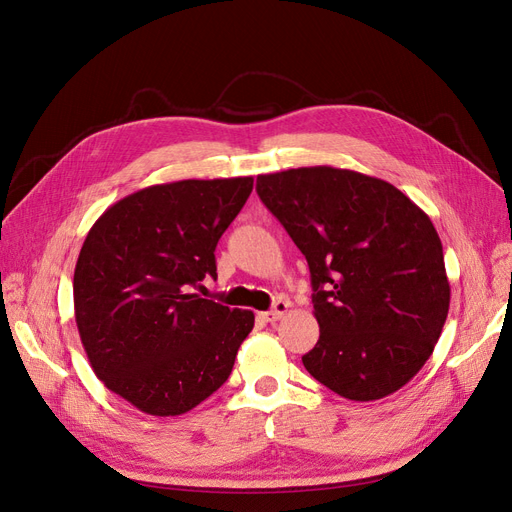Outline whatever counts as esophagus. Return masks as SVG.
<instances>
[{"label": "esophagus", "instance_id": "1", "mask_svg": "<svg viewBox=\"0 0 512 512\" xmlns=\"http://www.w3.org/2000/svg\"><path fill=\"white\" fill-rule=\"evenodd\" d=\"M288 307H291V303L284 301V299H278V301L274 303V309H270V311H263L261 318H263L265 322H272V324H274V322H278V320L286 314Z\"/></svg>", "mask_w": 512, "mask_h": 512}]
</instances>
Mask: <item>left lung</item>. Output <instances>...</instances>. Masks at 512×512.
Segmentation results:
<instances>
[{
    "label": "left lung",
    "mask_w": 512,
    "mask_h": 512,
    "mask_svg": "<svg viewBox=\"0 0 512 512\" xmlns=\"http://www.w3.org/2000/svg\"><path fill=\"white\" fill-rule=\"evenodd\" d=\"M257 194L309 265L320 339L305 370L353 402L410 383L450 309L429 215L379 177L328 165L257 175Z\"/></svg>",
    "instance_id": "obj_1"
}]
</instances>
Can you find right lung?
<instances>
[{"label": "right lung", "instance_id": "right-lung-1", "mask_svg": "<svg viewBox=\"0 0 512 512\" xmlns=\"http://www.w3.org/2000/svg\"><path fill=\"white\" fill-rule=\"evenodd\" d=\"M253 177L148 186L110 205L87 232L75 320L98 379L150 416H180L228 381L255 324L192 293L217 276L215 247Z\"/></svg>", "mask_w": 512, "mask_h": 512}]
</instances>
